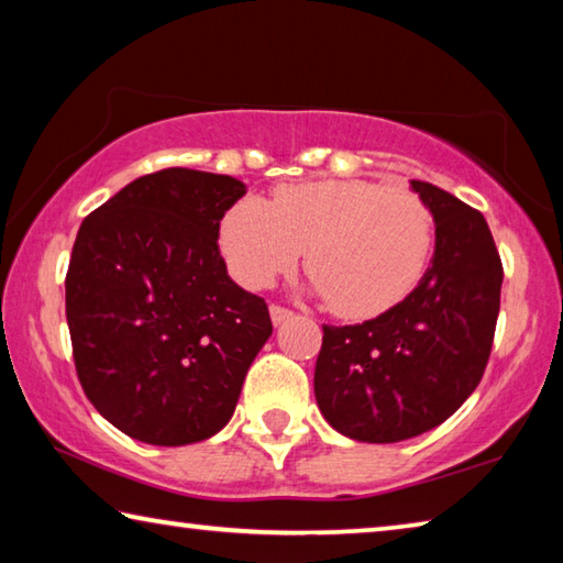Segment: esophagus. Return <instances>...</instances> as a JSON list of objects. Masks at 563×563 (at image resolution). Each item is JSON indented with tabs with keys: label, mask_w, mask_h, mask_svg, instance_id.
Instances as JSON below:
<instances>
[{
	"label": "esophagus",
	"mask_w": 563,
	"mask_h": 563,
	"mask_svg": "<svg viewBox=\"0 0 563 563\" xmlns=\"http://www.w3.org/2000/svg\"><path fill=\"white\" fill-rule=\"evenodd\" d=\"M290 318H292V310L283 308V305H271V320H273V325H283V322L290 320Z\"/></svg>",
	"instance_id": "esophagus-1"
}]
</instances>
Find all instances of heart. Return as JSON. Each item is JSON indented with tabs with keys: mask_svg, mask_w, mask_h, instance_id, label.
I'll return each instance as SVG.
<instances>
[{
	"mask_svg": "<svg viewBox=\"0 0 563 563\" xmlns=\"http://www.w3.org/2000/svg\"><path fill=\"white\" fill-rule=\"evenodd\" d=\"M223 258L245 288H265L288 273L305 247L312 292L345 318L393 308L415 288L432 255L434 221L405 186L365 178L285 184L271 201L245 196L228 208Z\"/></svg>",
	"mask_w": 563,
	"mask_h": 563,
	"instance_id": "1",
	"label": "heart"
}]
</instances>
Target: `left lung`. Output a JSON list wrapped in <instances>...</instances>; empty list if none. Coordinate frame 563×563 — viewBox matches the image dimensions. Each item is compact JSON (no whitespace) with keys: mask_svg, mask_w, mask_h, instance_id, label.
Segmentation results:
<instances>
[{"mask_svg":"<svg viewBox=\"0 0 563 563\" xmlns=\"http://www.w3.org/2000/svg\"><path fill=\"white\" fill-rule=\"evenodd\" d=\"M434 218V255L417 288L360 325H322L316 399L357 442L389 444L434 430L487 367L499 318L501 261L487 221L460 198L409 180Z\"/></svg>","mask_w":563,"mask_h":563,"instance_id":"1","label":"left lung"}]
</instances>
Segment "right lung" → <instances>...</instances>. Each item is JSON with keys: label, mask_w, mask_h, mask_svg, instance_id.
I'll use <instances>...</instances> for the list:
<instances>
[{"label": "right lung", "mask_w": 563, "mask_h": 563, "mask_svg": "<svg viewBox=\"0 0 563 563\" xmlns=\"http://www.w3.org/2000/svg\"><path fill=\"white\" fill-rule=\"evenodd\" d=\"M233 176L166 168L84 218L66 322L84 393L131 440L180 446L221 432L273 322L228 275L218 231Z\"/></svg>", "instance_id": "obj_1"}]
</instances>
